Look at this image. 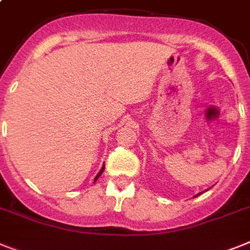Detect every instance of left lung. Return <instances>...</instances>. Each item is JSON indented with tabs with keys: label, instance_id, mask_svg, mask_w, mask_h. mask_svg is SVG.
<instances>
[{
	"label": "left lung",
	"instance_id": "8db88e82",
	"mask_svg": "<svg viewBox=\"0 0 250 250\" xmlns=\"http://www.w3.org/2000/svg\"><path fill=\"white\" fill-rule=\"evenodd\" d=\"M198 195H200V193H197V195H196V196H198ZM196 196H195V197H196Z\"/></svg>",
	"mask_w": 250,
	"mask_h": 250
}]
</instances>
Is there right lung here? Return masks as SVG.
I'll list each match as a JSON object with an SVG mask.
<instances>
[{"mask_svg":"<svg viewBox=\"0 0 250 250\" xmlns=\"http://www.w3.org/2000/svg\"><path fill=\"white\" fill-rule=\"evenodd\" d=\"M104 166H102L101 170H100L99 173H97V176H96V177H95V181H93V182H96V181L99 180V177H100V176H101V174H102V172H104Z\"/></svg>","mask_w":250,"mask_h":250,"instance_id":"right-lung-1","label":"right lung"}]
</instances>
